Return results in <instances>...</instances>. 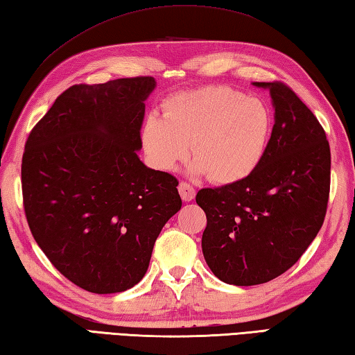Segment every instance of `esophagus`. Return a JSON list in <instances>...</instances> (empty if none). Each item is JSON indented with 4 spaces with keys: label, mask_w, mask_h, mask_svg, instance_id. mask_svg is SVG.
I'll use <instances>...</instances> for the list:
<instances>
[{
    "label": "esophagus",
    "mask_w": 355,
    "mask_h": 355,
    "mask_svg": "<svg viewBox=\"0 0 355 355\" xmlns=\"http://www.w3.org/2000/svg\"><path fill=\"white\" fill-rule=\"evenodd\" d=\"M179 193H181V198L182 200L185 201V202H189V201H193L195 200V195H196V191H195V189L191 187L190 184H187V182H181L179 184Z\"/></svg>",
    "instance_id": "esophagus-1"
}]
</instances>
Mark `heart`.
Wrapping results in <instances>:
<instances>
[{
    "instance_id": "1",
    "label": "heart",
    "mask_w": 355,
    "mask_h": 355,
    "mask_svg": "<svg viewBox=\"0 0 355 355\" xmlns=\"http://www.w3.org/2000/svg\"><path fill=\"white\" fill-rule=\"evenodd\" d=\"M141 128L146 155L160 170H173L190 153V173L215 184H235L257 170L271 135V112L262 99L226 85L178 92Z\"/></svg>"
}]
</instances>
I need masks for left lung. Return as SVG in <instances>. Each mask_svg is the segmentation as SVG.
I'll return each instance as SVG.
<instances>
[{
  "label": "left lung",
  "mask_w": 355,
  "mask_h": 355,
  "mask_svg": "<svg viewBox=\"0 0 355 355\" xmlns=\"http://www.w3.org/2000/svg\"><path fill=\"white\" fill-rule=\"evenodd\" d=\"M268 89L275 107L265 157L251 176L198 191L207 216L204 259L220 281L248 287L270 282L302 256L326 216L331 148L316 116L282 83Z\"/></svg>",
  "instance_id": "1"
}]
</instances>
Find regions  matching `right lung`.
Segmentation results:
<instances>
[{
	"label": "right lung",
	"mask_w": 355,
	"mask_h": 355,
	"mask_svg": "<svg viewBox=\"0 0 355 355\" xmlns=\"http://www.w3.org/2000/svg\"><path fill=\"white\" fill-rule=\"evenodd\" d=\"M151 76L78 84L24 145L21 189L33 237L55 270L98 295L139 284L162 227L182 206L178 179L137 155Z\"/></svg>",
	"instance_id": "add662e5"
}]
</instances>
